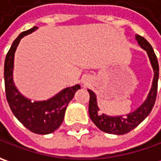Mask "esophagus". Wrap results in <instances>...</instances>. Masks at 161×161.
I'll list each match as a JSON object with an SVG mask.
<instances>
[{
  "mask_svg": "<svg viewBox=\"0 0 161 161\" xmlns=\"http://www.w3.org/2000/svg\"><path fill=\"white\" fill-rule=\"evenodd\" d=\"M85 83V85H86V82H84Z\"/></svg>",
  "mask_w": 161,
  "mask_h": 161,
  "instance_id": "1",
  "label": "esophagus"
}]
</instances>
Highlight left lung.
Returning a JSON list of instances; mask_svg holds the SVG:
<instances>
[{"label": "left lung", "instance_id": "1", "mask_svg": "<svg viewBox=\"0 0 161 161\" xmlns=\"http://www.w3.org/2000/svg\"><path fill=\"white\" fill-rule=\"evenodd\" d=\"M135 39L139 46L147 52L154 74L151 88L145 101L133 112H130L129 114H121V115H108L106 114L100 113V109L97 103L96 94L92 90L87 89L88 93L90 94L89 107H88L89 116L93 122L98 127V129L106 133L115 134V135H122L128 133L131 130L136 128L150 114L155 103L156 96H157L158 80V63L157 57L154 53L152 47L143 37L136 34Z\"/></svg>", "mask_w": 161, "mask_h": 161}]
</instances>
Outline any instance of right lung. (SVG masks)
<instances>
[{"label": "right lung", "instance_id": "add662e5", "mask_svg": "<svg viewBox=\"0 0 161 161\" xmlns=\"http://www.w3.org/2000/svg\"><path fill=\"white\" fill-rule=\"evenodd\" d=\"M36 30L38 27L35 26L29 31L21 32L13 41L6 56L4 62L5 92L11 112L27 129L38 134H48L61 125L69 102L81 86L77 84L64 88L47 100L34 102L25 97L18 90L13 81L14 55L20 39Z\"/></svg>", "mask_w": 161, "mask_h": 161}]
</instances>
